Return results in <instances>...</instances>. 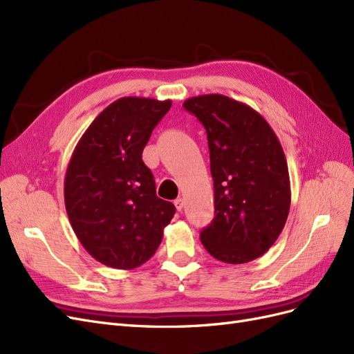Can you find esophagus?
I'll use <instances>...</instances> for the list:
<instances>
[{
    "instance_id": "obj_1",
    "label": "esophagus",
    "mask_w": 354,
    "mask_h": 354,
    "mask_svg": "<svg viewBox=\"0 0 354 354\" xmlns=\"http://www.w3.org/2000/svg\"><path fill=\"white\" fill-rule=\"evenodd\" d=\"M174 205H176V208L178 209V211H181L185 208V199L183 198H177L176 201H174Z\"/></svg>"
}]
</instances>
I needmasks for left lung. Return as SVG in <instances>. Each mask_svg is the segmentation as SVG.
<instances>
[{"label":"left lung","instance_id":"left-lung-1","mask_svg":"<svg viewBox=\"0 0 354 354\" xmlns=\"http://www.w3.org/2000/svg\"><path fill=\"white\" fill-rule=\"evenodd\" d=\"M185 109L207 130L216 217L201 232L223 263L259 259L279 238L291 207L283 149L251 106L223 94L190 97Z\"/></svg>","mask_w":354,"mask_h":354}]
</instances>
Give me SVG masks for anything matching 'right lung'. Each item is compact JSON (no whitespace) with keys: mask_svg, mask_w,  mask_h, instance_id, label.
I'll return each mask as SVG.
<instances>
[{"mask_svg":"<svg viewBox=\"0 0 354 354\" xmlns=\"http://www.w3.org/2000/svg\"><path fill=\"white\" fill-rule=\"evenodd\" d=\"M171 100L121 97L82 134L65 176L71 226L102 264L130 270L156 252L176 207L156 196L142 153Z\"/></svg>","mask_w":354,"mask_h":354,"instance_id":"obj_1","label":"right lung"}]
</instances>
